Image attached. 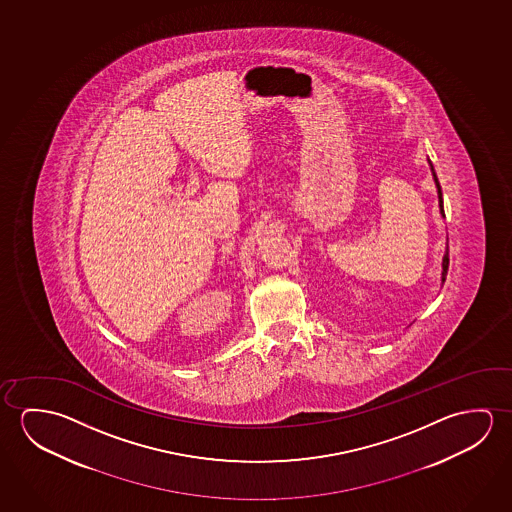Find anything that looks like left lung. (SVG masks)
Masks as SVG:
<instances>
[{"instance_id": "8db88e82", "label": "left lung", "mask_w": 512, "mask_h": 512, "mask_svg": "<svg viewBox=\"0 0 512 512\" xmlns=\"http://www.w3.org/2000/svg\"><path fill=\"white\" fill-rule=\"evenodd\" d=\"M430 171H432V176H434V183H436V188H438L439 211H441V215L445 217V210H443V194H441V187H439L438 176H436V172H434V167H432V163H430ZM448 263H450V260H448L447 244V251H445V256H443V272H441V281H443V283H445V279H447Z\"/></svg>"}]
</instances>
